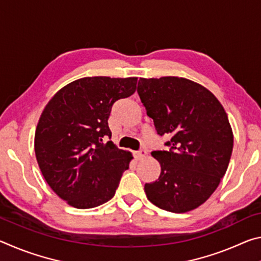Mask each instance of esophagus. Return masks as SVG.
Here are the masks:
<instances>
[{"instance_id": "esophagus-1", "label": "esophagus", "mask_w": 261, "mask_h": 261, "mask_svg": "<svg viewBox=\"0 0 261 261\" xmlns=\"http://www.w3.org/2000/svg\"><path fill=\"white\" fill-rule=\"evenodd\" d=\"M134 155H135V158L137 159V160H143V159L146 158L147 151H145V149H140V151L135 152Z\"/></svg>"}]
</instances>
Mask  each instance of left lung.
<instances>
[{
	"mask_svg": "<svg viewBox=\"0 0 261 261\" xmlns=\"http://www.w3.org/2000/svg\"><path fill=\"white\" fill-rule=\"evenodd\" d=\"M138 94L168 151H154L159 178L145 184L147 199L187 213L208 199L230 161L233 135L223 106L200 84L183 77L139 78Z\"/></svg>",
	"mask_w": 261,
	"mask_h": 261,
	"instance_id": "obj_1",
	"label": "left lung"
}]
</instances>
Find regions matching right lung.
I'll use <instances>...</instances> for the list:
<instances>
[{"label": "right lung", "mask_w": 261, "mask_h": 261, "mask_svg": "<svg viewBox=\"0 0 261 261\" xmlns=\"http://www.w3.org/2000/svg\"><path fill=\"white\" fill-rule=\"evenodd\" d=\"M137 77H84L48 101L39 118L34 151L46 182L74 208H93L112 199L134 159L117 148L108 118L117 100L135 93Z\"/></svg>", "instance_id": "1"}]
</instances>
